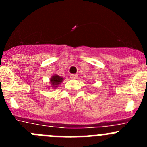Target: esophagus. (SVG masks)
Segmentation results:
<instances>
[{"instance_id": "obj_1", "label": "esophagus", "mask_w": 147, "mask_h": 147, "mask_svg": "<svg viewBox=\"0 0 147 147\" xmlns=\"http://www.w3.org/2000/svg\"><path fill=\"white\" fill-rule=\"evenodd\" d=\"M71 78H72V79H76L77 78V74H71Z\"/></svg>"}]
</instances>
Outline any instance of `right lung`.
Returning a JSON list of instances; mask_svg holds the SVG:
<instances>
[{"label":"right lung","instance_id":"obj_1","mask_svg":"<svg viewBox=\"0 0 147 147\" xmlns=\"http://www.w3.org/2000/svg\"><path fill=\"white\" fill-rule=\"evenodd\" d=\"M62 81V78L59 76L58 75H54L51 79V82L54 87H57V85H59V83Z\"/></svg>","mask_w":147,"mask_h":147}]
</instances>
